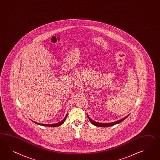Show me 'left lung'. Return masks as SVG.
I'll return each mask as SVG.
<instances>
[{
    "mask_svg": "<svg viewBox=\"0 0 160 160\" xmlns=\"http://www.w3.org/2000/svg\"><path fill=\"white\" fill-rule=\"evenodd\" d=\"M129 115V114L127 115L126 117H125L124 118H122L121 120H118V121L113 122H110V123H101V122H96V121H94V120H92L88 116V115H87V116L88 118L89 119L90 122H91L92 124L94 125H95V126L101 127H111V126H113V125H116L117 124L120 123L121 122L124 121L125 119H126L127 117H128Z\"/></svg>",
    "mask_w": 160,
    "mask_h": 160,
    "instance_id": "obj_1",
    "label": "left lung"
}]
</instances>
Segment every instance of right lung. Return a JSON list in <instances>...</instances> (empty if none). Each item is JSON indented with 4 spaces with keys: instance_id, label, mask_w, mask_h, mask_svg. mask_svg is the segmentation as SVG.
<instances>
[{
    "instance_id": "1",
    "label": "right lung",
    "mask_w": 160,
    "mask_h": 160,
    "mask_svg": "<svg viewBox=\"0 0 160 160\" xmlns=\"http://www.w3.org/2000/svg\"><path fill=\"white\" fill-rule=\"evenodd\" d=\"M67 116H68V114H66V116L65 117V118L63 119L62 121H60V122H57V123H56V124H40V123H38V122H35V121H33L32 120V121H33L34 123L36 124L40 125L46 126V127H58V126H59V125L62 124L64 122L65 120H66Z\"/></svg>"
}]
</instances>
